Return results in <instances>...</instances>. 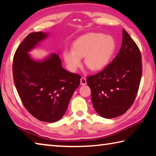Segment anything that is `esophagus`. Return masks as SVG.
I'll list each match as a JSON object with an SVG mask.
<instances>
[{
    "label": "esophagus",
    "instance_id": "esophagus-1",
    "mask_svg": "<svg viewBox=\"0 0 156 156\" xmlns=\"http://www.w3.org/2000/svg\"><path fill=\"white\" fill-rule=\"evenodd\" d=\"M80 84H81V85H83V86L86 85V84H87V80H86L85 78H84V77L81 78V79H80Z\"/></svg>",
    "mask_w": 156,
    "mask_h": 156
}]
</instances>
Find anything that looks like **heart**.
Here are the masks:
<instances>
[{"label":"heart","instance_id":"1","mask_svg":"<svg viewBox=\"0 0 156 156\" xmlns=\"http://www.w3.org/2000/svg\"><path fill=\"white\" fill-rule=\"evenodd\" d=\"M115 50L112 37L101 33H90L80 37L73 42V48L65 49L63 57L68 69L75 72L84 63L93 71H100L107 66Z\"/></svg>","mask_w":156,"mask_h":156}]
</instances>
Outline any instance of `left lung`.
I'll return each mask as SVG.
<instances>
[{
    "label": "left lung",
    "instance_id": "1",
    "mask_svg": "<svg viewBox=\"0 0 156 156\" xmlns=\"http://www.w3.org/2000/svg\"><path fill=\"white\" fill-rule=\"evenodd\" d=\"M142 76L139 48L126 30L116 57L105 69L88 76L94 109L106 119L117 117L128 110L136 98Z\"/></svg>",
    "mask_w": 156,
    "mask_h": 156
}]
</instances>
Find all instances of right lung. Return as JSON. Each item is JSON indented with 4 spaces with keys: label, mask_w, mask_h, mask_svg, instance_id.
I'll list each match as a JSON object with an SVG mask.
<instances>
[{
    "label": "right lung",
    "mask_w": 156,
    "mask_h": 156,
    "mask_svg": "<svg viewBox=\"0 0 156 156\" xmlns=\"http://www.w3.org/2000/svg\"><path fill=\"white\" fill-rule=\"evenodd\" d=\"M48 36L46 32H35L24 39L14 55L13 74L26 109L39 121L54 123L66 113L81 77L64 69L57 54H50L41 60L29 55Z\"/></svg>",
    "instance_id": "obj_1"
}]
</instances>
